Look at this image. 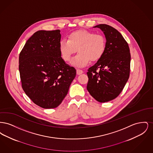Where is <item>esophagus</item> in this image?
<instances>
[{
	"mask_svg": "<svg viewBox=\"0 0 153 153\" xmlns=\"http://www.w3.org/2000/svg\"><path fill=\"white\" fill-rule=\"evenodd\" d=\"M76 73H77V74H78V75H80V74H81L83 73V71H82V70H81V69H77L76 70Z\"/></svg>",
	"mask_w": 153,
	"mask_h": 153,
	"instance_id": "obj_1",
	"label": "esophagus"
}]
</instances>
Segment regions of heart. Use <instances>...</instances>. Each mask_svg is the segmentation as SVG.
<instances>
[{
    "label": "heart",
    "instance_id": "obj_1",
    "mask_svg": "<svg viewBox=\"0 0 153 153\" xmlns=\"http://www.w3.org/2000/svg\"><path fill=\"white\" fill-rule=\"evenodd\" d=\"M105 46V38L102 34L80 30L71 33L68 36V40H61L59 50L62 59L69 62L77 49L79 53L72 59V64L82 68L87 65L90 60L96 61L101 58Z\"/></svg>",
    "mask_w": 153,
    "mask_h": 153
}]
</instances>
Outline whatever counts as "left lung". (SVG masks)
<instances>
[{"instance_id":"obj_1","label":"left lung","mask_w":153,"mask_h":153,"mask_svg":"<svg viewBox=\"0 0 153 153\" xmlns=\"http://www.w3.org/2000/svg\"><path fill=\"white\" fill-rule=\"evenodd\" d=\"M106 38L105 51L95 65L88 70V91L100 102H109L121 93L130 76V48L122 34L114 27L100 24Z\"/></svg>"}]
</instances>
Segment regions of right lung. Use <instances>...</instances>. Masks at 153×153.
Wrapping results in <instances>:
<instances>
[{
	"mask_svg": "<svg viewBox=\"0 0 153 153\" xmlns=\"http://www.w3.org/2000/svg\"><path fill=\"white\" fill-rule=\"evenodd\" d=\"M60 30H39L27 41L19 57L24 92L37 105L46 109L62 102L76 71L61 57Z\"/></svg>",
	"mask_w": 153,
	"mask_h": 153,
	"instance_id": "add662e5",
	"label": "right lung"
}]
</instances>
